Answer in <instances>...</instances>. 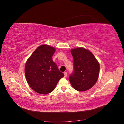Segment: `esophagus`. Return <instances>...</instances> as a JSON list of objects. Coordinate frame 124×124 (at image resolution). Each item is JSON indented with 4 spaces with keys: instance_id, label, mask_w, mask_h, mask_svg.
<instances>
[{
    "instance_id": "obj_1",
    "label": "esophagus",
    "mask_w": 124,
    "mask_h": 124,
    "mask_svg": "<svg viewBox=\"0 0 124 124\" xmlns=\"http://www.w3.org/2000/svg\"><path fill=\"white\" fill-rule=\"evenodd\" d=\"M63 73H64V75H65L64 77H65V78H66V77H67V73L66 72H65Z\"/></svg>"
}]
</instances>
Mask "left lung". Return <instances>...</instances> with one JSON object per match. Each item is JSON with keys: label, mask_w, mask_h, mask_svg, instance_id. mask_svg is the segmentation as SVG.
<instances>
[{"label": "left lung", "mask_w": 124, "mask_h": 124, "mask_svg": "<svg viewBox=\"0 0 124 124\" xmlns=\"http://www.w3.org/2000/svg\"><path fill=\"white\" fill-rule=\"evenodd\" d=\"M74 69L69 80L72 87L83 92L91 88L98 80L100 66L92 52L83 47L71 50Z\"/></svg>", "instance_id": "obj_1"}]
</instances>
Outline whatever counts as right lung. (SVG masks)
I'll list each match as a JSON object with an SVG mask.
<instances>
[{"label": "right lung", "instance_id": "add662e5", "mask_svg": "<svg viewBox=\"0 0 124 124\" xmlns=\"http://www.w3.org/2000/svg\"><path fill=\"white\" fill-rule=\"evenodd\" d=\"M55 52L54 47L41 45L26 62L25 74L27 83L33 91L41 94L51 93L64 77L52 59Z\"/></svg>", "mask_w": 124, "mask_h": 124}]
</instances>
